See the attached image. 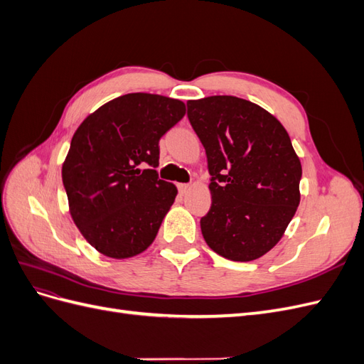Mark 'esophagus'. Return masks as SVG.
<instances>
[{
    "mask_svg": "<svg viewBox=\"0 0 364 364\" xmlns=\"http://www.w3.org/2000/svg\"><path fill=\"white\" fill-rule=\"evenodd\" d=\"M178 188L181 191V194H186L190 190H191V185L190 183H179Z\"/></svg>",
    "mask_w": 364,
    "mask_h": 364,
    "instance_id": "1",
    "label": "esophagus"
}]
</instances>
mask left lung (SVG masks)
Instances as JSON below:
<instances>
[{
  "instance_id": "1",
  "label": "left lung",
  "mask_w": 364,
  "mask_h": 364,
  "mask_svg": "<svg viewBox=\"0 0 364 364\" xmlns=\"http://www.w3.org/2000/svg\"><path fill=\"white\" fill-rule=\"evenodd\" d=\"M186 106L211 174L202 235L223 258L257 259L281 240L301 200L302 167L287 130L266 109L232 95Z\"/></svg>"
}]
</instances>
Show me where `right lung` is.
<instances>
[{"label": "right lung", "instance_id": "right-lung-1", "mask_svg": "<svg viewBox=\"0 0 364 364\" xmlns=\"http://www.w3.org/2000/svg\"><path fill=\"white\" fill-rule=\"evenodd\" d=\"M183 115L181 100L134 92L98 107L75 130L62 181L75 226L103 255L135 257L155 240L178 194L159 179V139Z\"/></svg>", "mask_w": 364, "mask_h": 364}]
</instances>
